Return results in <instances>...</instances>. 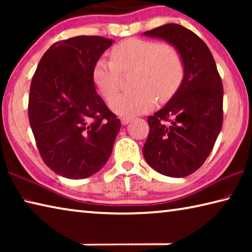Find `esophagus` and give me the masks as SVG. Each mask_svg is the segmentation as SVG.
I'll list each match as a JSON object with an SVG mask.
<instances>
[{"label":"esophagus","instance_id":"obj_1","mask_svg":"<svg viewBox=\"0 0 252 252\" xmlns=\"http://www.w3.org/2000/svg\"><path fill=\"white\" fill-rule=\"evenodd\" d=\"M131 120H132L131 117H123V118H121V123H122L123 126H126V125H127V123H129Z\"/></svg>","mask_w":252,"mask_h":252}]
</instances>
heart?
Wrapping results in <instances>:
<instances>
[{
    "label": "heart",
    "instance_id": "b5f03b06",
    "mask_svg": "<svg viewBox=\"0 0 252 252\" xmlns=\"http://www.w3.org/2000/svg\"><path fill=\"white\" fill-rule=\"evenodd\" d=\"M111 60L99 58L92 71L96 90L109 100L118 87L121 71L135 70L136 89L110 100V108L120 116H134L153 108L158 97L164 102L176 94L185 76V63L176 46L165 42L127 39L111 50Z\"/></svg>",
    "mask_w": 252,
    "mask_h": 252
}]
</instances>
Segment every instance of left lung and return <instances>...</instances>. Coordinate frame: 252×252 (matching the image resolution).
Wrapping results in <instances>:
<instances>
[{
	"label": "left lung",
	"mask_w": 252,
	"mask_h": 252,
	"mask_svg": "<svg viewBox=\"0 0 252 252\" xmlns=\"http://www.w3.org/2000/svg\"><path fill=\"white\" fill-rule=\"evenodd\" d=\"M144 35L176 46L185 63L183 81L171 100L148 117L144 159L163 176L182 178L198 170L212 151L223 121V87L210 50L182 25H161Z\"/></svg>",
	"instance_id": "left-lung-1"
}]
</instances>
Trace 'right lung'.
I'll list each match as a JSON object with an SVG mask.
<instances>
[{
  "label": "right lung",
  "instance_id": "obj_1",
  "mask_svg": "<svg viewBox=\"0 0 252 252\" xmlns=\"http://www.w3.org/2000/svg\"><path fill=\"white\" fill-rule=\"evenodd\" d=\"M112 43L96 35L55 42L32 78L30 126L42 160L64 178L84 179L103 168L120 131L92 80L96 60Z\"/></svg>",
  "mask_w": 252,
  "mask_h": 252
}]
</instances>
